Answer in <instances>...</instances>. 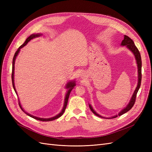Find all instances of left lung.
Segmentation results:
<instances>
[{"mask_svg":"<svg viewBox=\"0 0 152 152\" xmlns=\"http://www.w3.org/2000/svg\"><path fill=\"white\" fill-rule=\"evenodd\" d=\"M121 45H126V47L129 49L134 54L135 58H136V63H137V72H138V82H137V85L136 88L134 92V93H133L132 96V98L130 100L129 103V104L126 106V108H124L122 111H121V112H119L118 115H115L112 117H110L108 118H116L118 116H121L122 115H123L124 113H125L126 112H127L128 111H129V110L132 108L133 106H134L135 102H136V94L137 93V92H138V90L140 87L141 86V65H142V63H141V54L140 53L139 50L137 49V48H136V46L135 45L134 42H133V40L129 37L127 35H124V40L122 41V43H121ZM89 108L91 109V110L92 111L94 114H95L96 116H98L99 117H102V118H104L103 117L99 115V114H98L96 113L94 110H93V108H92V107L91 106V104L89 105Z\"/></svg>","mask_w":152,"mask_h":152,"instance_id":"1","label":"left lung"}]
</instances>
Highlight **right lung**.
<instances>
[{
    "label": "right lung",
    "instance_id": "obj_1",
    "mask_svg": "<svg viewBox=\"0 0 152 152\" xmlns=\"http://www.w3.org/2000/svg\"><path fill=\"white\" fill-rule=\"evenodd\" d=\"M40 35H42V34H31V35H30L28 38H27L25 40V42L23 43V44H22L21 46L18 49V50L16 51L15 55H14V57H13V59H12V86H13V88L14 89H15V93H16L17 94V92H16V90L15 89V82H14V74H15V60H16V56H18V53H20V49L23 48L25 45H26L27 44V43H28L29 41H30L31 39H33L35 37H40ZM74 86H75V81H71V82H69L68 83L66 84V89H68L67 93L66 94V96H65V102H64V106H63V108L61 110V112L59 113V114H58L57 115L54 116L53 117H51V118H39V117H35L34 115H31L28 113L27 112H26L25 110L23 109V108L21 107V105L20 104V102L19 101V105L20 107L21 108V109L23 111L26 115H28V116L34 118L35 119H36V120H38V121H44V122H48V121H54L55 120V119H57L59 117H60L63 114L64 112H65V110L66 108V105H67V103H68V98H69V96H70V94L71 93L72 90L73 89V87H74Z\"/></svg>",
    "mask_w": 152,
    "mask_h": 152
}]
</instances>
